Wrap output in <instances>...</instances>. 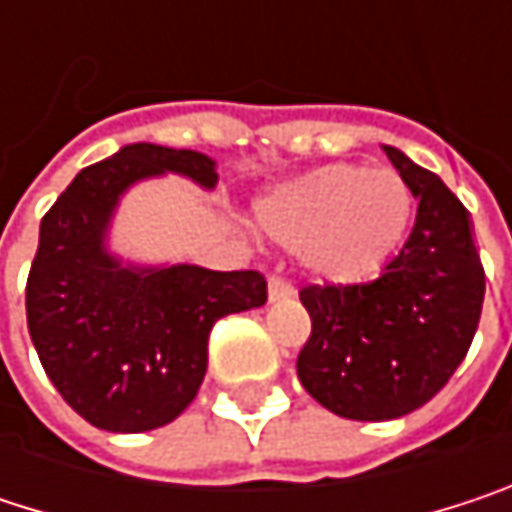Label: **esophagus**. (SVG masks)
<instances>
[{"label":"esophagus","instance_id":"obj_1","mask_svg":"<svg viewBox=\"0 0 512 512\" xmlns=\"http://www.w3.org/2000/svg\"><path fill=\"white\" fill-rule=\"evenodd\" d=\"M266 296H269V302H287V299L296 296V290H293V284H287L284 278H269Z\"/></svg>","mask_w":512,"mask_h":512}]
</instances>
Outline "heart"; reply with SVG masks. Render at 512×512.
Masks as SVG:
<instances>
[{"instance_id":"obj_1","label":"heart","mask_w":512,"mask_h":512,"mask_svg":"<svg viewBox=\"0 0 512 512\" xmlns=\"http://www.w3.org/2000/svg\"><path fill=\"white\" fill-rule=\"evenodd\" d=\"M412 186L394 168L323 165L255 201L260 234L296 249L302 269L335 287L376 278L409 237Z\"/></svg>"}]
</instances>
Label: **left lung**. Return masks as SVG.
Here are the masks:
<instances>
[{
    "label": "left lung",
    "mask_w": 512,
    "mask_h": 512,
    "mask_svg": "<svg viewBox=\"0 0 512 512\" xmlns=\"http://www.w3.org/2000/svg\"><path fill=\"white\" fill-rule=\"evenodd\" d=\"M382 151L418 201L406 246L370 284L299 293L311 314L299 382L350 421H394L433 400L471 347L486 290L460 198L403 151Z\"/></svg>",
    "instance_id": "left-lung-1"
}]
</instances>
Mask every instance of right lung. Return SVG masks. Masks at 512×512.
Here are the masks:
<instances>
[{"instance_id": "right-lung-1", "label": "right lung", "mask_w": 512, "mask_h": 512, "mask_svg": "<svg viewBox=\"0 0 512 512\" xmlns=\"http://www.w3.org/2000/svg\"><path fill=\"white\" fill-rule=\"evenodd\" d=\"M165 174L204 192L219 183L213 156L151 142L82 168L41 219L26 284L29 335L52 385L109 433L171 424L204 382L213 323L266 302L252 269L142 263L112 249L121 198Z\"/></svg>"}]
</instances>
